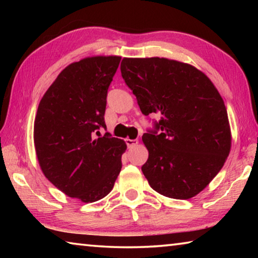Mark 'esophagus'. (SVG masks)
<instances>
[{"label":"esophagus","mask_w":258,"mask_h":258,"mask_svg":"<svg viewBox=\"0 0 258 258\" xmlns=\"http://www.w3.org/2000/svg\"><path fill=\"white\" fill-rule=\"evenodd\" d=\"M125 142H126V145H127L128 148H132L134 146H137L139 143L138 140H131V139H126Z\"/></svg>","instance_id":"1"}]
</instances>
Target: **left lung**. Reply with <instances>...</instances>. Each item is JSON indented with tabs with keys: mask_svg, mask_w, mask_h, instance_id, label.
<instances>
[{
	"mask_svg": "<svg viewBox=\"0 0 258 258\" xmlns=\"http://www.w3.org/2000/svg\"><path fill=\"white\" fill-rule=\"evenodd\" d=\"M120 72L143 115L160 113L142 141V172L158 194L190 199L223 167L231 150L228 111L213 82L192 64L167 58H123Z\"/></svg>",
	"mask_w": 258,
	"mask_h": 258,
	"instance_id": "1",
	"label": "left lung"
}]
</instances>
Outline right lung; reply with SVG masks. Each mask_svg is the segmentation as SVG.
<instances>
[{
	"label": "right lung",
	"mask_w": 258,
	"mask_h": 258,
	"mask_svg": "<svg viewBox=\"0 0 258 258\" xmlns=\"http://www.w3.org/2000/svg\"><path fill=\"white\" fill-rule=\"evenodd\" d=\"M121 56L94 55L61 72L38 104L34 146L43 174L71 198L94 203L112 190L124 140L101 138L107 92Z\"/></svg>",
	"instance_id": "right-lung-1"
}]
</instances>
